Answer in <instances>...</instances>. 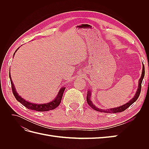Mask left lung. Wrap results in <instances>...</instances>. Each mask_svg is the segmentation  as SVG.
<instances>
[{"mask_svg":"<svg viewBox=\"0 0 149 149\" xmlns=\"http://www.w3.org/2000/svg\"><path fill=\"white\" fill-rule=\"evenodd\" d=\"M144 75H145V68H144V65H143V69H142V76L141 78L139 79V87L137 89V91L136 92V95L134 96V97L130 101H129L127 103L121 106L120 107H115V108H112V109H107V110H102V109H100L99 108L96 107V106H94L93 102L91 101V91H88V94H87V97H86V100H87V102L88 104L91 106V108H93V109L96 110L97 111L99 112H106V113H117V112H123L124 111H125L126 109H127V108L131 106L132 104L136 101L139 95H140V93H141V86H142V80L143 79L144 77Z\"/></svg>","mask_w":149,"mask_h":149,"instance_id":"obj_1","label":"left lung"}]
</instances>
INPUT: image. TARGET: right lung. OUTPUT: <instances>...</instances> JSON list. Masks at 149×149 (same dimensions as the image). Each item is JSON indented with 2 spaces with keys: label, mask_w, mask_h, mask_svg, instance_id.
<instances>
[{
  "label": "right lung",
  "mask_w": 149,
  "mask_h": 149,
  "mask_svg": "<svg viewBox=\"0 0 149 149\" xmlns=\"http://www.w3.org/2000/svg\"><path fill=\"white\" fill-rule=\"evenodd\" d=\"M13 56H14V55H13ZM9 76H10V79H11L10 74L9 75ZM10 82H11L12 93L13 94V95H14L15 97L16 98V100L19 102H20L22 105H24L25 107L27 108V109L33 110V111H41V112L48 111L49 110H53L54 109H55V108H56L60 104L63 94V93L65 89V88H62L60 90V91L58 93L56 97L55 98V100H53V101L47 104H37L31 103L26 101L25 100H24L23 98H22L20 96H19V94H18V93L16 91L14 85H13L12 83V79L10 80Z\"/></svg>",
  "instance_id": "1"
}]
</instances>
